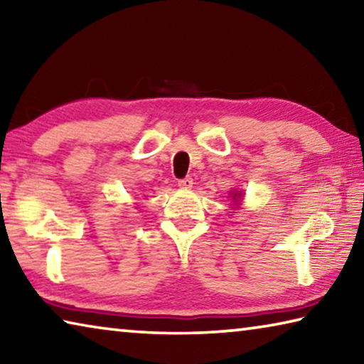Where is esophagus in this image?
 I'll return each instance as SVG.
<instances>
[{"label":"esophagus","instance_id":"obj_1","mask_svg":"<svg viewBox=\"0 0 364 364\" xmlns=\"http://www.w3.org/2000/svg\"><path fill=\"white\" fill-rule=\"evenodd\" d=\"M178 186L183 188V189H188V188H193V178L191 176H186L183 178V180L178 181Z\"/></svg>","mask_w":364,"mask_h":364}]
</instances>
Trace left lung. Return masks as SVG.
<instances>
[{"mask_svg":"<svg viewBox=\"0 0 364 364\" xmlns=\"http://www.w3.org/2000/svg\"><path fill=\"white\" fill-rule=\"evenodd\" d=\"M232 199L237 200V204H239V202H241V199H242L241 191H236V193H232Z\"/></svg>","mask_w":364,"mask_h":364,"instance_id":"left-lung-1","label":"left lung"}]
</instances>
